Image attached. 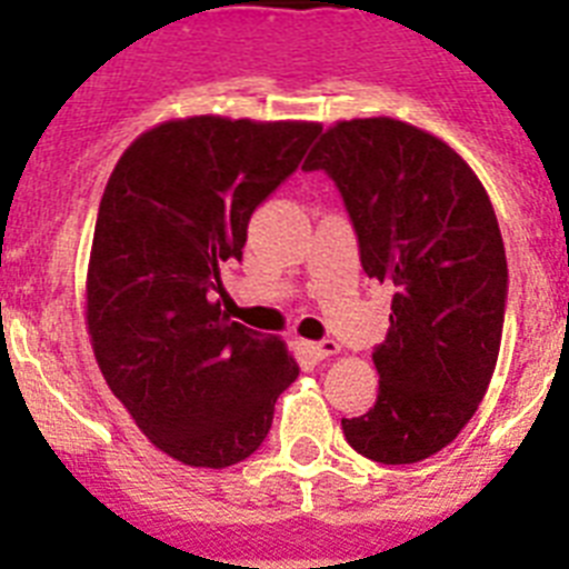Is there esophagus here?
<instances>
[{
    "label": "esophagus",
    "mask_w": 569,
    "mask_h": 569,
    "mask_svg": "<svg viewBox=\"0 0 569 569\" xmlns=\"http://www.w3.org/2000/svg\"><path fill=\"white\" fill-rule=\"evenodd\" d=\"M307 350H309V357L318 359V362H321V359H330L332 353H339V345H336V341H332V339H325V341H309Z\"/></svg>",
    "instance_id": "obj_1"
}]
</instances>
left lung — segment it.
I'll return each instance as SVG.
<instances>
[{"mask_svg":"<svg viewBox=\"0 0 569 569\" xmlns=\"http://www.w3.org/2000/svg\"><path fill=\"white\" fill-rule=\"evenodd\" d=\"M339 187L365 274L395 289L373 348L380 395L341 418L348 445L382 465L445 450L497 368L509 266L491 198L465 160L400 119L336 122L303 163Z\"/></svg>","mask_w":569,"mask_h":569,"instance_id":"8db88e82","label":"left lung"}]
</instances>
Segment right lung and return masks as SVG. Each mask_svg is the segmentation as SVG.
Returning a JSON list of instances; mask_svg holds the SVG:
<instances>
[{
	"label": "right lung",
	"mask_w": 569,
	"mask_h": 569,
	"mask_svg": "<svg viewBox=\"0 0 569 569\" xmlns=\"http://www.w3.org/2000/svg\"><path fill=\"white\" fill-rule=\"evenodd\" d=\"M321 124L189 117L124 149L99 204L87 330L110 391L157 450L230 468L266 441L298 362L221 312L219 266L242 260L253 210Z\"/></svg>",
	"instance_id": "obj_1"
}]
</instances>
